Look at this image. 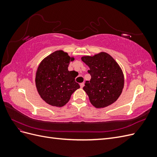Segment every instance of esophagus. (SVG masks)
Here are the masks:
<instances>
[{"label": "esophagus", "instance_id": "34e87169", "mask_svg": "<svg viewBox=\"0 0 157 157\" xmlns=\"http://www.w3.org/2000/svg\"><path fill=\"white\" fill-rule=\"evenodd\" d=\"M80 88H83L84 86V82H82L80 84Z\"/></svg>", "mask_w": 157, "mask_h": 157}]
</instances>
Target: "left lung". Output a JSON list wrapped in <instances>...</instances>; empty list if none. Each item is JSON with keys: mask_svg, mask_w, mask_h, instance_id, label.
<instances>
[{"mask_svg": "<svg viewBox=\"0 0 157 157\" xmlns=\"http://www.w3.org/2000/svg\"><path fill=\"white\" fill-rule=\"evenodd\" d=\"M83 62L90 67V81L83 89L92 105L103 108L111 105L119 98L124 88V75L121 68L112 57L101 52L94 56H84Z\"/></svg>", "mask_w": 157, "mask_h": 157, "instance_id": "1", "label": "left lung"}]
</instances>
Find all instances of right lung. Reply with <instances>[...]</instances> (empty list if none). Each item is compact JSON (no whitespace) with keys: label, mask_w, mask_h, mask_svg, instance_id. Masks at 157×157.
Here are the masks:
<instances>
[{"label":"right lung","mask_w":157,"mask_h":157,"mask_svg":"<svg viewBox=\"0 0 157 157\" xmlns=\"http://www.w3.org/2000/svg\"><path fill=\"white\" fill-rule=\"evenodd\" d=\"M73 60L67 53L58 50L40 63L36 73V86L41 98L49 105H65L71 94L80 88L75 82L73 71H68V66Z\"/></svg>","instance_id":"obj_1"}]
</instances>
